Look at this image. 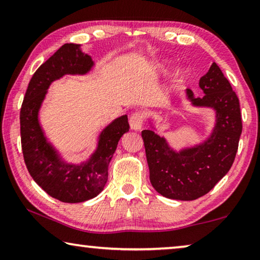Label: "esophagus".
<instances>
[{"mask_svg": "<svg viewBox=\"0 0 260 260\" xmlns=\"http://www.w3.org/2000/svg\"><path fill=\"white\" fill-rule=\"evenodd\" d=\"M144 122V113L142 112H135L129 118V125L131 128L134 131H140L142 128V125Z\"/></svg>", "mask_w": 260, "mask_h": 260, "instance_id": "esophagus-1", "label": "esophagus"}]
</instances>
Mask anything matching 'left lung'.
I'll use <instances>...</instances> for the list:
<instances>
[{
  "mask_svg": "<svg viewBox=\"0 0 260 260\" xmlns=\"http://www.w3.org/2000/svg\"><path fill=\"white\" fill-rule=\"evenodd\" d=\"M200 87L203 98H193L187 89L188 100L193 107L215 111L213 132L203 143L177 152L152 129L142 131L150 182L167 199L193 201L208 193L230 171L239 148L240 102L217 64L200 79Z\"/></svg>",
  "mask_w": 260,
  "mask_h": 260,
  "instance_id": "left-lung-1",
  "label": "left lung"
}]
</instances>
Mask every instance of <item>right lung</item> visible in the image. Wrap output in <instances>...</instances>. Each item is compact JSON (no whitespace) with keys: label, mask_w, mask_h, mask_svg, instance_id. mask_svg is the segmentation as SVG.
<instances>
[{"label":"right lung","mask_w":260,"mask_h":260,"mask_svg":"<svg viewBox=\"0 0 260 260\" xmlns=\"http://www.w3.org/2000/svg\"><path fill=\"white\" fill-rule=\"evenodd\" d=\"M94 67L80 46L65 43L33 74L20 109L21 149L30 177L48 195L64 203L94 199L108 181V167L118 142L129 131L128 118L121 116L101 132L98 148L81 164H69L47 141L39 122V111L52 81L65 74H86Z\"/></svg>","instance_id":"obj_1"}]
</instances>
